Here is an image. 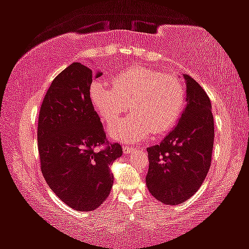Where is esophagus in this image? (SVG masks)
Returning <instances> with one entry per match:
<instances>
[{
    "instance_id": "34e87169",
    "label": "esophagus",
    "mask_w": 249,
    "mask_h": 249,
    "mask_svg": "<svg viewBox=\"0 0 249 249\" xmlns=\"http://www.w3.org/2000/svg\"><path fill=\"white\" fill-rule=\"evenodd\" d=\"M134 150V146H128V145H124L123 146V151H124V153H131V152Z\"/></svg>"
}]
</instances>
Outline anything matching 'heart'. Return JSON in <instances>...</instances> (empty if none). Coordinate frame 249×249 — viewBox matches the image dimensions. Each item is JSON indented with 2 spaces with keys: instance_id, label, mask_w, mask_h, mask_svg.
Masks as SVG:
<instances>
[{
  "instance_id": "b5f03b06",
  "label": "heart",
  "mask_w": 249,
  "mask_h": 249,
  "mask_svg": "<svg viewBox=\"0 0 249 249\" xmlns=\"http://www.w3.org/2000/svg\"><path fill=\"white\" fill-rule=\"evenodd\" d=\"M114 87L102 80L90 85V99L104 123L112 124L129 108L132 114L109 128L113 139L125 143L145 140L154 132L162 135L179 121L185 103L184 86L172 73L147 67L122 72Z\"/></svg>"
}]
</instances>
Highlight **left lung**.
<instances>
[{
    "label": "left lung",
    "mask_w": 249,
    "mask_h": 249,
    "mask_svg": "<svg viewBox=\"0 0 249 249\" xmlns=\"http://www.w3.org/2000/svg\"><path fill=\"white\" fill-rule=\"evenodd\" d=\"M183 77L187 107L179 123L160 144L146 148L148 191L170 206L190 199L201 187L211 165L214 139L209 97L194 78Z\"/></svg>",
    "instance_id": "left-lung-1"
}]
</instances>
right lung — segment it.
Returning <instances> with one entry per match:
<instances>
[{
    "label": "right lung",
    "instance_id": "1",
    "mask_svg": "<svg viewBox=\"0 0 249 249\" xmlns=\"http://www.w3.org/2000/svg\"><path fill=\"white\" fill-rule=\"evenodd\" d=\"M91 81L92 71L79 62L59 73L42 101L36 132L44 180L77 211L97 209L107 199L114 180L109 166L123 153L121 144L106 139L90 99Z\"/></svg>",
    "mask_w": 249,
    "mask_h": 249
}]
</instances>
